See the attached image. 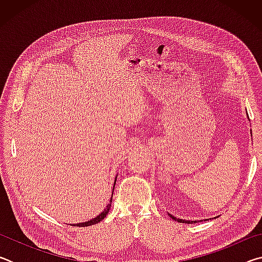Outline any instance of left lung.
<instances>
[{"label": "left lung", "mask_w": 262, "mask_h": 262, "mask_svg": "<svg viewBox=\"0 0 262 262\" xmlns=\"http://www.w3.org/2000/svg\"><path fill=\"white\" fill-rule=\"evenodd\" d=\"M170 217L172 220H174V221H177V222H179V223H187V224H190V223H196L198 221H185V220H181V219H177V217H174V216H172V215H170Z\"/></svg>", "instance_id": "8db88e82"}]
</instances>
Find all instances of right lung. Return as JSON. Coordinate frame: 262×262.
Returning a JSON list of instances; mask_svg holds the SVG:
<instances>
[{"label":"right lung","mask_w":262,"mask_h":262,"mask_svg":"<svg viewBox=\"0 0 262 262\" xmlns=\"http://www.w3.org/2000/svg\"><path fill=\"white\" fill-rule=\"evenodd\" d=\"M114 186H115V181H114ZM112 195H113V193H112ZM111 202H112V199H111V200H110V203L107 205V207L105 208L104 211L101 212V214H99L97 217H95V219H92L91 221H88V222H85V223H78V224H74V225H75V227H89V225H94V224L99 223V222L103 221L105 217H106V215L108 214L110 208H111Z\"/></svg>","instance_id":"obj_1"}]
</instances>
